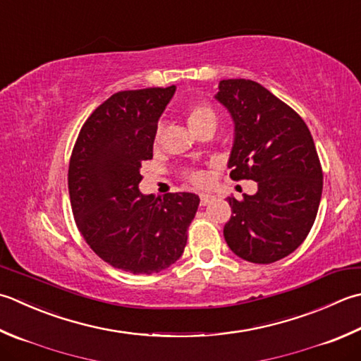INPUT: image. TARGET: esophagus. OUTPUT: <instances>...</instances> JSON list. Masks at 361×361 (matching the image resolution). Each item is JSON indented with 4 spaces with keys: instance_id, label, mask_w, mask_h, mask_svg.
<instances>
[{
    "instance_id": "esophagus-1",
    "label": "esophagus",
    "mask_w": 361,
    "mask_h": 361,
    "mask_svg": "<svg viewBox=\"0 0 361 361\" xmlns=\"http://www.w3.org/2000/svg\"><path fill=\"white\" fill-rule=\"evenodd\" d=\"M213 199H214V195H211V194H200V203H202V207H204V204H208Z\"/></svg>"
}]
</instances>
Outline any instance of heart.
Instances as JSON below:
<instances>
[{
    "instance_id": "heart-1",
    "label": "heart",
    "mask_w": 361,
    "mask_h": 361,
    "mask_svg": "<svg viewBox=\"0 0 361 361\" xmlns=\"http://www.w3.org/2000/svg\"><path fill=\"white\" fill-rule=\"evenodd\" d=\"M185 116L190 128H192L197 134L200 131L207 130V128H214L217 126V120L219 114L213 104H209L207 102H199V103H192L189 104L185 109ZM162 137H164V126L158 125L157 131H154V144H161ZM186 180L192 183V185L202 186L207 183V176H204L202 172H186Z\"/></svg>"
}]
</instances>
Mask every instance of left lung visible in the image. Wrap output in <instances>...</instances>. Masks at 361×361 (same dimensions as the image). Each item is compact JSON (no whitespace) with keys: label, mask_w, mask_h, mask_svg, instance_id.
I'll return each instance as SVG.
<instances>
[{"label":"left lung","mask_w":361,"mask_h":361,"mask_svg":"<svg viewBox=\"0 0 361 361\" xmlns=\"http://www.w3.org/2000/svg\"><path fill=\"white\" fill-rule=\"evenodd\" d=\"M216 98L235 122L228 167L253 180L255 195L228 197L224 236L239 258L269 264L305 241L322 195V167L312 133L293 108L250 80H222Z\"/></svg>","instance_id":"1"}]
</instances>
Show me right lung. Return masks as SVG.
I'll use <instances>...</instances> for the list:
<instances>
[{
	"label": "right lung",
	"mask_w": 361,
	"mask_h": 361,
	"mask_svg": "<svg viewBox=\"0 0 361 361\" xmlns=\"http://www.w3.org/2000/svg\"><path fill=\"white\" fill-rule=\"evenodd\" d=\"M175 86L117 92L84 122L68 164V194L84 241L130 274L161 272L185 252L199 195H144L140 166Z\"/></svg>",
	"instance_id": "1"
}]
</instances>
